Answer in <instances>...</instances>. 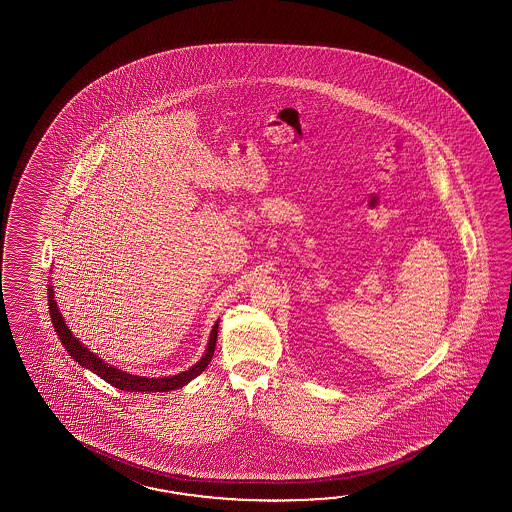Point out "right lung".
Segmentation results:
<instances>
[{
    "label": "right lung",
    "instance_id": "add662e5",
    "mask_svg": "<svg viewBox=\"0 0 512 512\" xmlns=\"http://www.w3.org/2000/svg\"><path fill=\"white\" fill-rule=\"evenodd\" d=\"M47 291H49L47 293V296H49V300H47L49 302V315H51V320H53L56 335L62 340L67 353L73 357V360H77L82 368L93 371L100 379H104V381L109 382L111 386H115L119 390L142 393L179 390V388L186 386L192 379H196L199 373L207 370V366L210 364V360H212L214 349H216V340H218L219 320H216V324L212 326L205 355L197 360L192 368L181 371L177 375H172V377H141V375H131L128 371L119 370V368L111 366L108 362H104V359L97 357L93 351H89L77 337H73V331L67 327L66 320H64V316H62L58 305H56L53 285H49Z\"/></svg>",
    "mask_w": 512,
    "mask_h": 512
}]
</instances>
